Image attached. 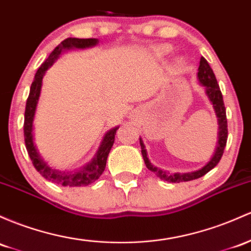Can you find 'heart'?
<instances>
[{
  "label": "heart",
  "instance_id": "obj_1",
  "mask_svg": "<svg viewBox=\"0 0 251 251\" xmlns=\"http://www.w3.org/2000/svg\"><path fill=\"white\" fill-rule=\"evenodd\" d=\"M172 46L170 45H167V44H164V45H158L156 46V48H153V54L157 57V58H163V57L168 56V54L172 52ZM175 68L180 69L182 68L183 65V62L181 59H176L175 60Z\"/></svg>",
  "mask_w": 251,
  "mask_h": 251
}]
</instances>
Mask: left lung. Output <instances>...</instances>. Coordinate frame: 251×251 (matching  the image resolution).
Wrapping results in <instances>:
<instances>
[{"label": "left lung", "mask_w": 251, "mask_h": 251, "mask_svg": "<svg viewBox=\"0 0 251 251\" xmlns=\"http://www.w3.org/2000/svg\"><path fill=\"white\" fill-rule=\"evenodd\" d=\"M198 82L200 85L205 87V95L207 96L208 101H210L212 107H213L214 113L217 117V123H218V140H217V148L214 150L213 155H212L211 159L207 163L203 166L201 169L195 170V172L191 173H169L167 170L161 169V168L153 166L151 161L148 157V151L145 149L144 142L139 137L140 148H142V155L143 159L145 162V166L149 170L155 173L157 177L161 180L168 181V182H186V181H192L195 178H199L207 174L210 170L213 169L217 164L219 163L220 158H222L223 152H224L225 145H226L227 140V120H226V111H225L224 101H223V95L220 92V88L217 82L216 76H214L213 70L208 64V62L203 57L200 58V65L198 69V75H197Z\"/></svg>", "instance_id": "1"}]
</instances>
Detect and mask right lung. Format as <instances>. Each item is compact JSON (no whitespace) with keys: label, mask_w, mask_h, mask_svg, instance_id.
Masks as SVG:
<instances>
[{"label":"right lung","mask_w":251,"mask_h":251,"mask_svg":"<svg viewBox=\"0 0 251 251\" xmlns=\"http://www.w3.org/2000/svg\"><path fill=\"white\" fill-rule=\"evenodd\" d=\"M99 39L90 38V39H78V38H68L63 40L62 43L57 46L49 58L41 64L35 73L34 79H33L31 89H29V95L26 102V109H25V124H24V134H25V144H26L27 152H28L31 161L35 169L40 173L41 176L46 180L52 181L53 183L60 184L64 187H83L93 183L94 181L100 177L106 168L107 157H108L109 151L114 144V138L117 130L119 126L111 128L104 133L101 144L96 151L95 156L93 157L92 161L85 166L78 168L75 170H59L56 168L51 167L45 159L41 157L38 151L37 145L34 143V117L35 111H37L38 101L41 92V85H43V78L49 68L53 65V63L59 58L60 54L67 50L73 49H89L93 46L98 45Z\"/></svg>","instance_id":"obj_1"}]
</instances>
